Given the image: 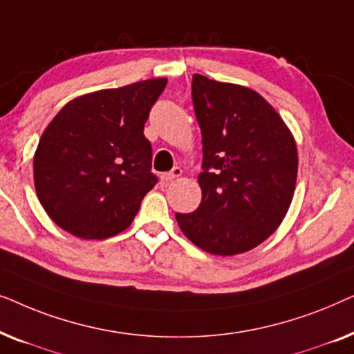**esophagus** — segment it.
<instances>
[{"instance_id": "34e87169", "label": "esophagus", "mask_w": 354, "mask_h": 354, "mask_svg": "<svg viewBox=\"0 0 354 354\" xmlns=\"http://www.w3.org/2000/svg\"><path fill=\"white\" fill-rule=\"evenodd\" d=\"M180 176H182V169L180 167H174L172 171L161 174V182L162 183H169V182H172L174 178H177V177H180Z\"/></svg>"}]
</instances>
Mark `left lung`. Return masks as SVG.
I'll use <instances>...</instances> for the list:
<instances>
[{"label": "left lung", "mask_w": 354, "mask_h": 354, "mask_svg": "<svg viewBox=\"0 0 354 354\" xmlns=\"http://www.w3.org/2000/svg\"><path fill=\"white\" fill-rule=\"evenodd\" d=\"M192 100L203 142V196L178 227L198 248L234 256L274 234L292 203L297 143L282 118L254 90L195 74Z\"/></svg>", "instance_id": "obj_1"}]
</instances>
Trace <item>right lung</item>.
I'll return each mask as SVG.
<instances>
[{
	"label": "right lung",
	"instance_id": "obj_1",
	"mask_svg": "<svg viewBox=\"0 0 354 354\" xmlns=\"http://www.w3.org/2000/svg\"><path fill=\"white\" fill-rule=\"evenodd\" d=\"M167 79L100 90L67 103L43 132L33 180L53 222L85 240L127 229L158 183L143 129Z\"/></svg>",
	"mask_w": 354,
	"mask_h": 354
}]
</instances>
